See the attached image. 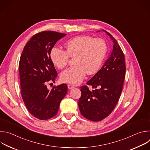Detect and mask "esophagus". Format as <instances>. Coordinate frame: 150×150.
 I'll use <instances>...</instances> for the list:
<instances>
[{
  "mask_svg": "<svg viewBox=\"0 0 150 150\" xmlns=\"http://www.w3.org/2000/svg\"><path fill=\"white\" fill-rule=\"evenodd\" d=\"M68 89H69V90H71V89L74 88V87L73 86V85H72L68 84Z\"/></svg>",
  "mask_w": 150,
  "mask_h": 150,
  "instance_id": "34e87169",
  "label": "esophagus"
}]
</instances>
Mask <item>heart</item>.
<instances>
[{
	"mask_svg": "<svg viewBox=\"0 0 150 150\" xmlns=\"http://www.w3.org/2000/svg\"><path fill=\"white\" fill-rule=\"evenodd\" d=\"M65 51L54 47L50 57L59 69L65 68L69 57L74 58L75 65L60 75L61 80L74 85L79 84L85 75H93L101 68L107 53L106 42L101 38H93L88 35L75 37L64 44Z\"/></svg>",
	"mask_w": 150,
	"mask_h": 150,
	"instance_id": "b5f03b06",
	"label": "heart"
}]
</instances>
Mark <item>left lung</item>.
Segmentation results:
<instances>
[{"label": "left lung", "mask_w": 150, "mask_h": 150, "mask_svg": "<svg viewBox=\"0 0 150 150\" xmlns=\"http://www.w3.org/2000/svg\"><path fill=\"white\" fill-rule=\"evenodd\" d=\"M105 32L113 41V49L103 67L87 82L93 90H90L87 85L81 87V96L78 101L81 115L94 122L103 120L113 112L120 97L125 78L124 53L116 39Z\"/></svg>", "instance_id": "8db88e82"}]
</instances>
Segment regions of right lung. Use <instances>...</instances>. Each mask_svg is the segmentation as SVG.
<instances>
[{
  "mask_svg": "<svg viewBox=\"0 0 150 150\" xmlns=\"http://www.w3.org/2000/svg\"><path fill=\"white\" fill-rule=\"evenodd\" d=\"M67 34L44 31L34 35L27 42L19 63L21 93L28 112L40 120L56 115L62 100L68 91L66 83L49 90L46 83L55 82L57 75L50 57L56 42Z\"/></svg>",
  "mask_w": 150,
  "mask_h": 150,
  "instance_id": "right-lung-1",
  "label": "right lung"
}]
</instances>
